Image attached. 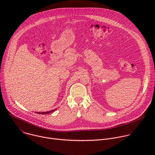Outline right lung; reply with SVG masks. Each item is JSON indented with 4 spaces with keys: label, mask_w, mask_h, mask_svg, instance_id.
<instances>
[{
    "label": "right lung",
    "mask_w": 155,
    "mask_h": 155,
    "mask_svg": "<svg viewBox=\"0 0 155 155\" xmlns=\"http://www.w3.org/2000/svg\"><path fill=\"white\" fill-rule=\"evenodd\" d=\"M55 110H56V109H54V110H51V111H48V112H35V113H37V114H44V115H45V114H50V113H51V112H53L54 111H55Z\"/></svg>",
    "instance_id": "1"
}]
</instances>
